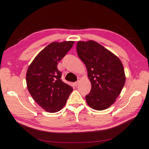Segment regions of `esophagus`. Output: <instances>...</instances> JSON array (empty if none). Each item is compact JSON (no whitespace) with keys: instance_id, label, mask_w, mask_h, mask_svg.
<instances>
[{"instance_id":"34e87169","label":"esophagus","mask_w":149,"mask_h":149,"mask_svg":"<svg viewBox=\"0 0 149 149\" xmlns=\"http://www.w3.org/2000/svg\"><path fill=\"white\" fill-rule=\"evenodd\" d=\"M80 80H81V77H78V79H77V81L74 83V84H75V86H77V85H78V84H79V81H80Z\"/></svg>"}]
</instances>
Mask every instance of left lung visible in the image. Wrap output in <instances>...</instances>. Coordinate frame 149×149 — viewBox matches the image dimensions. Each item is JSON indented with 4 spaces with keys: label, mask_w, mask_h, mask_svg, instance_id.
<instances>
[{
    "label": "left lung",
    "mask_w": 149,
    "mask_h": 149,
    "mask_svg": "<svg viewBox=\"0 0 149 149\" xmlns=\"http://www.w3.org/2000/svg\"><path fill=\"white\" fill-rule=\"evenodd\" d=\"M77 52L87 70L91 84L87 104L93 109L103 110L115 102L125 82L123 64L116 55L93 40L79 41Z\"/></svg>",
    "instance_id": "left-lung-1"
}]
</instances>
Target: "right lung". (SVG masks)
<instances>
[{
  "label": "right lung",
  "instance_id": "right-lung-1",
  "mask_svg": "<svg viewBox=\"0 0 149 149\" xmlns=\"http://www.w3.org/2000/svg\"><path fill=\"white\" fill-rule=\"evenodd\" d=\"M74 42H51L35 56L27 68V89L35 101L46 112L60 111L72 92L73 88L62 81L57 65Z\"/></svg>",
  "mask_w": 149,
  "mask_h": 149
}]
</instances>
